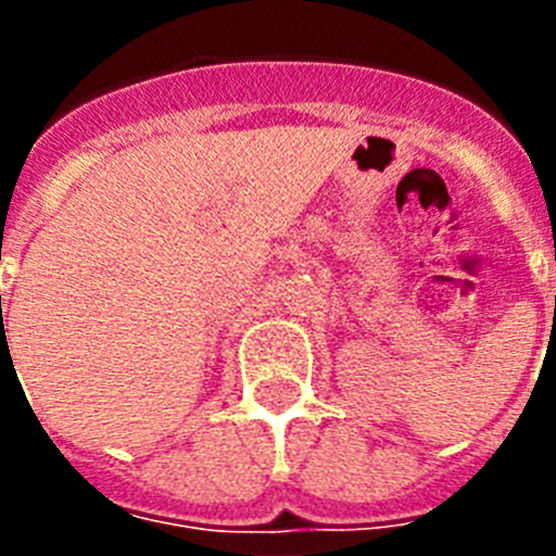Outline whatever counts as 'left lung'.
Segmentation results:
<instances>
[{
  "instance_id": "8db88e82",
  "label": "left lung",
  "mask_w": 556,
  "mask_h": 556,
  "mask_svg": "<svg viewBox=\"0 0 556 556\" xmlns=\"http://www.w3.org/2000/svg\"><path fill=\"white\" fill-rule=\"evenodd\" d=\"M554 258H556V255H554ZM554 308H556V298H554Z\"/></svg>"
}]
</instances>
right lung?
<instances>
[{"label":"right lung","instance_id":"add662e5","mask_svg":"<svg viewBox=\"0 0 556 556\" xmlns=\"http://www.w3.org/2000/svg\"><path fill=\"white\" fill-rule=\"evenodd\" d=\"M0 301H2V298H0Z\"/></svg>","mask_w":556,"mask_h":556}]
</instances>
